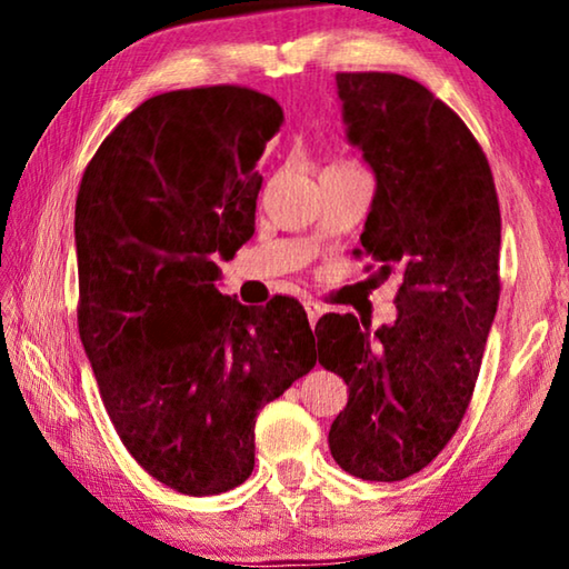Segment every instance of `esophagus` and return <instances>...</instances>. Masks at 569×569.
<instances>
[{
    "instance_id": "1",
    "label": "esophagus",
    "mask_w": 569,
    "mask_h": 569,
    "mask_svg": "<svg viewBox=\"0 0 569 569\" xmlns=\"http://www.w3.org/2000/svg\"><path fill=\"white\" fill-rule=\"evenodd\" d=\"M303 308H306L308 321H311V326H316V321H319V319H321V313H323V306H321V303H316V301H311V298H308V301H303Z\"/></svg>"
}]
</instances>
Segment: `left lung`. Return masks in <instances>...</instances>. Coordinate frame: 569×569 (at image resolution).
Masks as SVG:
<instances>
[{"label": "left lung", "instance_id": "obj_1", "mask_svg": "<svg viewBox=\"0 0 569 569\" xmlns=\"http://www.w3.org/2000/svg\"><path fill=\"white\" fill-rule=\"evenodd\" d=\"M336 84L346 138L377 176L353 256L401 283L391 326L369 333L333 313L316 333L319 363L349 387L329 447L353 477L399 481L465 419L497 313L502 216L487 156L449 104L393 72H339Z\"/></svg>", "mask_w": 569, "mask_h": 569}]
</instances>
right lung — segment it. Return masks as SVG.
I'll return each mask as SVG.
<instances>
[{
    "instance_id": "add662e5",
    "label": "right lung",
    "mask_w": 569,
    "mask_h": 569,
    "mask_svg": "<svg viewBox=\"0 0 569 569\" xmlns=\"http://www.w3.org/2000/svg\"><path fill=\"white\" fill-rule=\"evenodd\" d=\"M281 122V104L238 84L156 94L102 140L77 192L84 353L124 449L180 495L243 485L258 409L316 363L296 298L248 308L216 288V256L256 230V162Z\"/></svg>"
}]
</instances>
